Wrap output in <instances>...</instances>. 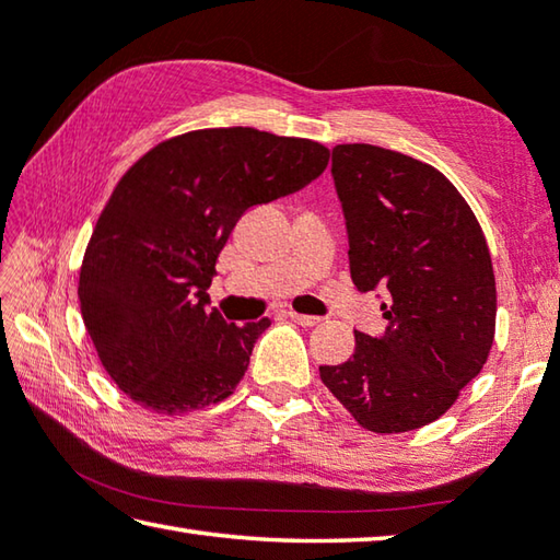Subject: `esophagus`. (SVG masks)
<instances>
[{"mask_svg": "<svg viewBox=\"0 0 560 560\" xmlns=\"http://www.w3.org/2000/svg\"><path fill=\"white\" fill-rule=\"evenodd\" d=\"M289 317H291L293 323H299L303 327H313V325H317V323L323 320V317H317V315H303V313H295V311H291Z\"/></svg>", "mask_w": 560, "mask_h": 560, "instance_id": "1", "label": "esophagus"}]
</instances>
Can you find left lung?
Masks as SVG:
<instances>
[{
    "instance_id": "obj_1",
    "label": "left lung",
    "mask_w": 560,
    "mask_h": 560,
    "mask_svg": "<svg viewBox=\"0 0 560 560\" xmlns=\"http://www.w3.org/2000/svg\"><path fill=\"white\" fill-rule=\"evenodd\" d=\"M349 235V271L381 303L386 332H354L345 364L320 366L332 396L369 432L398 434L440 420L488 361L495 273L483 230L432 164L366 142L332 148Z\"/></svg>"
}]
</instances>
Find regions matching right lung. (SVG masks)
I'll return each instance as SVG.
<instances>
[{"instance_id":"1","label":"right lung","mask_w":560,"mask_h":560,"mask_svg":"<svg viewBox=\"0 0 560 560\" xmlns=\"http://www.w3.org/2000/svg\"><path fill=\"white\" fill-rule=\"evenodd\" d=\"M330 150L257 128L162 140L98 215L80 269L86 335L126 396L160 415L233 396L269 317L237 327L208 308L215 259L252 206L320 177Z\"/></svg>"}]
</instances>
